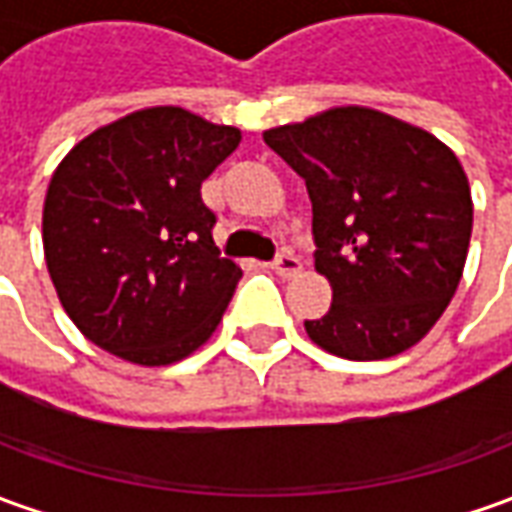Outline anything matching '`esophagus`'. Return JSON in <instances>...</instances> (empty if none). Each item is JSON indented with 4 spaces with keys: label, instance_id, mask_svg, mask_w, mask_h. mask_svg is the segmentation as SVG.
Returning <instances> with one entry per match:
<instances>
[{
    "label": "esophagus",
    "instance_id": "1",
    "mask_svg": "<svg viewBox=\"0 0 512 512\" xmlns=\"http://www.w3.org/2000/svg\"><path fill=\"white\" fill-rule=\"evenodd\" d=\"M273 270H276L278 276L292 278L301 273V262H298V256H292L290 250H284V253H278L276 262H273Z\"/></svg>",
    "mask_w": 512,
    "mask_h": 512
}]
</instances>
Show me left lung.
I'll return each instance as SVG.
<instances>
[{
  "label": "left lung",
  "instance_id": "1",
  "mask_svg": "<svg viewBox=\"0 0 512 512\" xmlns=\"http://www.w3.org/2000/svg\"><path fill=\"white\" fill-rule=\"evenodd\" d=\"M312 200L329 312L306 334L334 357H396L438 323L463 278L474 203L463 164L432 133L345 105L264 130Z\"/></svg>",
  "mask_w": 512,
  "mask_h": 512
}]
</instances>
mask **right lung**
<instances>
[{
  "instance_id": "1",
  "label": "right lung",
  "mask_w": 512,
  "mask_h": 512,
  "mask_svg": "<svg viewBox=\"0 0 512 512\" xmlns=\"http://www.w3.org/2000/svg\"><path fill=\"white\" fill-rule=\"evenodd\" d=\"M239 142L231 125L158 105L66 153L44 200V259L86 340L158 368L214 334L242 270L214 245L200 183Z\"/></svg>"
}]
</instances>
